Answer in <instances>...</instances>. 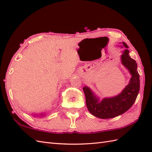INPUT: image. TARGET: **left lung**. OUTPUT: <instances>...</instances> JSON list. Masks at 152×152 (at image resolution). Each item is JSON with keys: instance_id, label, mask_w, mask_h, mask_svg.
<instances>
[{"instance_id": "8db88e82", "label": "left lung", "mask_w": 152, "mask_h": 152, "mask_svg": "<svg viewBox=\"0 0 152 152\" xmlns=\"http://www.w3.org/2000/svg\"><path fill=\"white\" fill-rule=\"evenodd\" d=\"M122 43L123 46H120L126 49L121 56V63L129 71L131 75L129 84L118 95L104 98L101 101L89 87L84 86L83 88L87 108L89 112L96 118L109 119L123 114L133 106L139 92L140 80L137 71V64L131 58L127 44L124 42Z\"/></svg>"}]
</instances>
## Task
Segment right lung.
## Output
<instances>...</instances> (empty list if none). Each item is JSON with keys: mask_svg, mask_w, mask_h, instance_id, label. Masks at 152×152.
<instances>
[{"mask_svg": "<svg viewBox=\"0 0 152 152\" xmlns=\"http://www.w3.org/2000/svg\"><path fill=\"white\" fill-rule=\"evenodd\" d=\"M44 115V113H41V114H39V115H38V114H34V115L35 116V115H39V116H43Z\"/></svg>", "mask_w": 152, "mask_h": 152, "instance_id": "add662e5", "label": "right lung"}]
</instances>
